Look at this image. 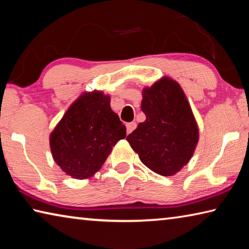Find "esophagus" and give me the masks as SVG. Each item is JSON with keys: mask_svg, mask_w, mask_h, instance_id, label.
<instances>
[{"mask_svg": "<svg viewBox=\"0 0 249 249\" xmlns=\"http://www.w3.org/2000/svg\"><path fill=\"white\" fill-rule=\"evenodd\" d=\"M135 128H136V123H135V122H129V123L126 124V130H127V134L132 133Z\"/></svg>", "mask_w": 249, "mask_h": 249, "instance_id": "1", "label": "esophagus"}]
</instances>
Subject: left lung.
<instances>
[{"label":"left lung","instance_id":"8db88e82","mask_svg":"<svg viewBox=\"0 0 249 249\" xmlns=\"http://www.w3.org/2000/svg\"><path fill=\"white\" fill-rule=\"evenodd\" d=\"M146 120L130 133L127 142L142 162L161 176L178 172L195 153L199 130L182 89L162 78L142 91Z\"/></svg>","mask_w":249,"mask_h":249}]
</instances>
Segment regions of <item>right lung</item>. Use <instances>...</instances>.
I'll return each mask as SVG.
<instances>
[{"label": "right lung", "instance_id": "1", "mask_svg": "<svg viewBox=\"0 0 249 249\" xmlns=\"http://www.w3.org/2000/svg\"><path fill=\"white\" fill-rule=\"evenodd\" d=\"M126 128L102 92L84 94L71 105L50 135L57 165L75 179L91 177L103 165Z\"/></svg>", "mask_w": 249, "mask_h": 249}]
</instances>
